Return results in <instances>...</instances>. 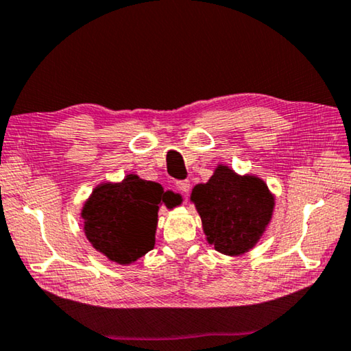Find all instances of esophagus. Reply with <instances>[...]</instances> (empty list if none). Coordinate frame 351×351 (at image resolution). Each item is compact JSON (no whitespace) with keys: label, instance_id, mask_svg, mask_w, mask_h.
<instances>
[{"label":"esophagus","instance_id":"1","mask_svg":"<svg viewBox=\"0 0 351 351\" xmlns=\"http://www.w3.org/2000/svg\"><path fill=\"white\" fill-rule=\"evenodd\" d=\"M176 189L180 190L182 193H187L190 190V181L184 180V181H176Z\"/></svg>","mask_w":351,"mask_h":351}]
</instances>
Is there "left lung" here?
<instances>
[{
  "label": "left lung",
  "mask_w": 351,
  "mask_h": 351,
  "mask_svg": "<svg viewBox=\"0 0 351 351\" xmlns=\"http://www.w3.org/2000/svg\"><path fill=\"white\" fill-rule=\"evenodd\" d=\"M192 201L207 241L226 255H241L257 245L274 210V197L260 178L240 176L226 165L193 189Z\"/></svg>",
  "instance_id": "8db88e82"
}]
</instances>
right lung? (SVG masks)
I'll return each instance as SVG.
<instances>
[{"label": "right lung", "instance_id": "1", "mask_svg": "<svg viewBox=\"0 0 351 351\" xmlns=\"http://www.w3.org/2000/svg\"><path fill=\"white\" fill-rule=\"evenodd\" d=\"M161 201L165 203L162 187L138 175L100 184L82 209L86 239L111 261L133 263L154 246Z\"/></svg>", "mask_w": 351, "mask_h": 351}]
</instances>
